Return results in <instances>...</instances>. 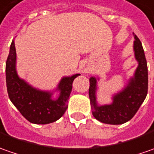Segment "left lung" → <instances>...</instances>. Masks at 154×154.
<instances>
[{
    "instance_id": "left-lung-1",
    "label": "left lung",
    "mask_w": 154,
    "mask_h": 154,
    "mask_svg": "<svg viewBox=\"0 0 154 154\" xmlns=\"http://www.w3.org/2000/svg\"><path fill=\"white\" fill-rule=\"evenodd\" d=\"M134 50L136 60L139 65L135 73V77L131 78L128 86L117 94L113 97V102L111 105L98 106L96 103V79H89L88 94L90 99L93 116L100 122L108 125H122L130 120L140 108L147 94L148 88V74L147 64L144 50L139 38L135 35Z\"/></svg>"
}]
</instances>
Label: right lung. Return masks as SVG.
<instances>
[{"mask_svg": "<svg viewBox=\"0 0 154 154\" xmlns=\"http://www.w3.org/2000/svg\"><path fill=\"white\" fill-rule=\"evenodd\" d=\"M15 61L16 50L13 41L6 62L7 89L10 100L30 123L46 125L60 119L68 107L67 102L72 92V82L80 74L63 77L59 84L60 94L58 100H53L51 94L33 88L18 77Z\"/></svg>", "mask_w": 154, "mask_h": 154, "instance_id": "right-lung-1", "label": "right lung"}]
</instances>
